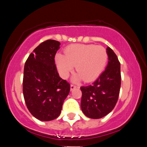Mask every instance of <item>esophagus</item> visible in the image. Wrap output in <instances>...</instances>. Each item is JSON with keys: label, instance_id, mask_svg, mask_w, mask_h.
Returning a JSON list of instances; mask_svg holds the SVG:
<instances>
[{"label": "esophagus", "instance_id": "34e87169", "mask_svg": "<svg viewBox=\"0 0 147 147\" xmlns=\"http://www.w3.org/2000/svg\"><path fill=\"white\" fill-rule=\"evenodd\" d=\"M76 88H78V86L74 85V84H71V85H70V90H73L74 89Z\"/></svg>", "mask_w": 147, "mask_h": 147}]
</instances>
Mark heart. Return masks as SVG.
Here are the masks:
<instances>
[{
	"mask_svg": "<svg viewBox=\"0 0 147 147\" xmlns=\"http://www.w3.org/2000/svg\"><path fill=\"white\" fill-rule=\"evenodd\" d=\"M64 53L65 55L58 53L55 56L57 68L61 76L66 78L75 65L78 74L74 76V81L84 79L89 82L97 78L108 61L107 51L101 45H71L65 49Z\"/></svg>",
	"mask_w": 147,
	"mask_h": 147,
	"instance_id": "obj_1",
	"label": "heart"
}]
</instances>
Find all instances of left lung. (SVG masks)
Returning a JSON list of instances; mask_svg holds the SVG:
<instances>
[{
    "label": "left lung",
    "instance_id": "8db88e82",
    "mask_svg": "<svg viewBox=\"0 0 147 147\" xmlns=\"http://www.w3.org/2000/svg\"><path fill=\"white\" fill-rule=\"evenodd\" d=\"M106 51L109 62L104 72L91 85L80 88L82 92L81 108L88 117L102 118L114 109L121 86L120 63L112 49Z\"/></svg>",
    "mask_w": 147,
    "mask_h": 147
}]
</instances>
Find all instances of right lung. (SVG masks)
I'll return each instance as SVG.
<instances>
[{
    "label": "right lung",
    "mask_w": 147,
    "mask_h": 147,
    "mask_svg": "<svg viewBox=\"0 0 147 147\" xmlns=\"http://www.w3.org/2000/svg\"><path fill=\"white\" fill-rule=\"evenodd\" d=\"M61 43L47 40L36 47L25 63L23 92L27 108L41 121H51L59 116L70 84L59 75L55 62Z\"/></svg>",
    "instance_id": "obj_1"
}]
</instances>
